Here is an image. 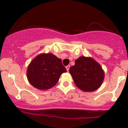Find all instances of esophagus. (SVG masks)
<instances>
[{
    "label": "esophagus",
    "instance_id": "34e87169",
    "mask_svg": "<svg viewBox=\"0 0 128 128\" xmlns=\"http://www.w3.org/2000/svg\"><path fill=\"white\" fill-rule=\"evenodd\" d=\"M66 69H67V71H69V68H70V66H67L66 67Z\"/></svg>",
    "mask_w": 128,
    "mask_h": 128
}]
</instances>
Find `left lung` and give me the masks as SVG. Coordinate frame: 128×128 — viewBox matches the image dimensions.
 <instances>
[{
	"label": "left lung",
	"instance_id": "left-lung-1",
	"mask_svg": "<svg viewBox=\"0 0 128 128\" xmlns=\"http://www.w3.org/2000/svg\"><path fill=\"white\" fill-rule=\"evenodd\" d=\"M71 74L76 86L84 92H94L102 84L104 77L101 66L93 58L81 56L70 67Z\"/></svg>",
	"mask_w": 128,
	"mask_h": 128
}]
</instances>
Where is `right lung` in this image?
Masks as SVG:
<instances>
[{"mask_svg": "<svg viewBox=\"0 0 128 128\" xmlns=\"http://www.w3.org/2000/svg\"><path fill=\"white\" fill-rule=\"evenodd\" d=\"M66 72L61 59L51 53H42L31 61L26 76L28 82L33 87L44 90L54 87L60 75Z\"/></svg>", "mask_w": 128, "mask_h": 128, "instance_id": "add662e5", "label": "right lung"}]
</instances>
